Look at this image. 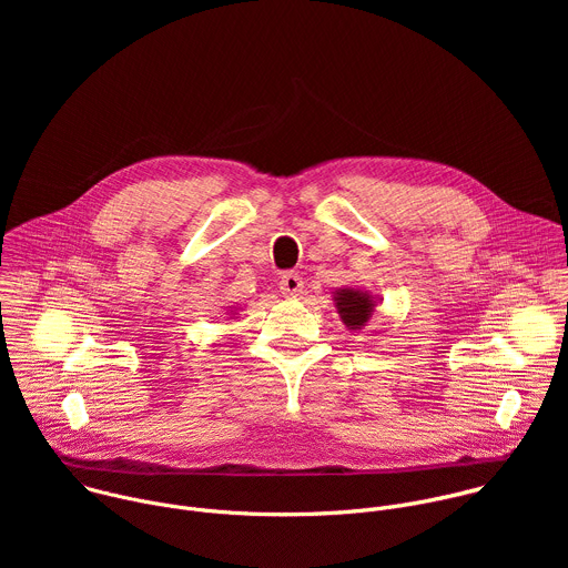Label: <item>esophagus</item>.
<instances>
[{
  "mask_svg": "<svg viewBox=\"0 0 568 568\" xmlns=\"http://www.w3.org/2000/svg\"><path fill=\"white\" fill-rule=\"evenodd\" d=\"M278 285H281V292H283L285 296H298V294L303 292V278H301L298 274H294V272L283 274Z\"/></svg>",
  "mask_w": 568,
  "mask_h": 568,
  "instance_id": "1",
  "label": "esophagus"
}]
</instances>
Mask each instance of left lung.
<instances>
[{
  "label": "left lung",
  "instance_id": "left-lung-1",
  "mask_svg": "<svg viewBox=\"0 0 568 568\" xmlns=\"http://www.w3.org/2000/svg\"><path fill=\"white\" fill-rule=\"evenodd\" d=\"M335 307L348 331H362L375 310V301L368 292L355 287H342L335 292Z\"/></svg>",
  "mask_w": 568,
  "mask_h": 568
}]
</instances>
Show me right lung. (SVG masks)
Masks as SVG:
<instances>
[{"label": "right lung", "instance_id": "right-lung-1", "mask_svg": "<svg viewBox=\"0 0 568 568\" xmlns=\"http://www.w3.org/2000/svg\"><path fill=\"white\" fill-rule=\"evenodd\" d=\"M231 312H233V310H231Z\"/></svg>", "mask_w": 568, "mask_h": 568}]
</instances>
